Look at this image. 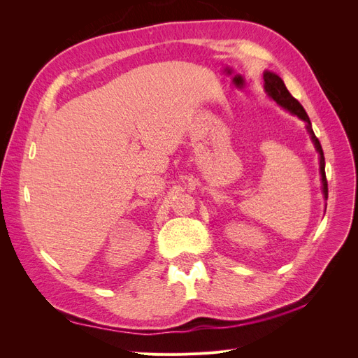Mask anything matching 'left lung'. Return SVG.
Returning a JSON list of instances; mask_svg holds the SVG:
<instances>
[{
  "instance_id": "8db88e82",
  "label": "left lung",
  "mask_w": 358,
  "mask_h": 358,
  "mask_svg": "<svg viewBox=\"0 0 358 358\" xmlns=\"http://www.w3.org/2000/svg\"><path fill=\"white\" fill-rule=\"evenodd\" d=\"M264 90L266 92L272 96V99L279 104L282 106L284 109H287L289 113L292 115H297L300 119H303L308 124V131L313 140V143H315V148L320 154V171H321V178H322V192H324V199L327 200L329 197V187H327V178H326V161H324V152H322V148L320 140L317 138V136L313 134V129L310 127V119L306 113V110L303 109V106L294 99L289 94V91L287 90L285 83L282 82V79L279 78L278 74L272 73V71H266L264 76Z\"/></svg>"
}]
</instances>
